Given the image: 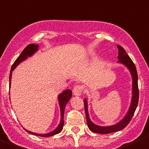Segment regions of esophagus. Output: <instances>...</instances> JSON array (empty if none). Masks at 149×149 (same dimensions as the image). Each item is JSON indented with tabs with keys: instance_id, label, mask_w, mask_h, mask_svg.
Masks as SVG:
<instances>
[{
	"instance_id": "1",
	"label": "esophagus",
	"mask_w": 149,
	"mask_h": 149,
	"mask_svg": "<svg viewBox=\"0 0 149 149\" xmlns=\"http://www.w3.org/2000/svg\"><path fill=\"white\" fill-rule=\"evenodd\" d=\"M73 93L76 96H79L82 93V86L80 85H75L73 89Z\"/></svg>"
}]
</instances>
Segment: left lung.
Here are the masks:
<instances>
[{
  "mask_svg": "<svg viewBox=\"0 0 149 149\" xmlns=\"http://www.w3.org/2000/svg\"><path fill=\"white\" fill-rule=\"evenodd\" d=\"M117 47L118 48V58L119 59L118 62L122 63L125 64L130 71V73L132 75L133 78V97H132V101L130 104V109L128 112L127 113L125 118L121 120V121L112 126L108 127H100L98 125H94L92 121H91L89 118L88 112V104L87 100H84V105H85V114H86V120H87V125L91 130L94 133H97V134H110L113 132L118 131L122 129H124L127 125L130 123V120L132 119V117L134 116V112L136 111L138 102H139V88H138V75H137V71L136 66L134 63L132 61L129 55H127L125 52V50L121 47V46L118 45Z\"/></svg>",
  "mask_w": 149,
  "mask_h": 149,
  "instance_id": "8db88e82",
  "label": "left lung"
}]
</instances>
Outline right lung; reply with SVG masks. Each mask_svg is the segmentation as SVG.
<instances>
[{"label":"right lung","instance_id":"obj_1","mask_svg":"<svg viewBox=\"0 0 149 149\" xmlns=\"http://www.w3.org/2000/svg\"><path fill=\"white\" fill-rule=\"evenodd\" d=\"M39 46L37 44H29L28 46H27L26 47L24 48V50L22 51V52L21 53V55H19L17 58V59L15 61V62L13 64L12 67H11V70H10V81H11V78H12V72L14 69L15 68V67L17 65H19L21 62L22 61L25 60V59L29 56H31L33 53L35 52L36 51H37L38 49ZM72 97V91L70 90V89H67L65 90L64 92H62L61 94L58 96V101H59V105H60L61 108V122L59 124V125L58 126L55 130H53L51 133H49V134H35V133H33V132L28 131L26 130L28 133L31 134H33V135L38 136H42V137H48V136H54L55 134H59L61 131L63 129V126H64V109H65V107L67 105V103H68V101L70 100V99Z\"/></svg>","mask_w":149,"mask_h":149}]
</instances>
